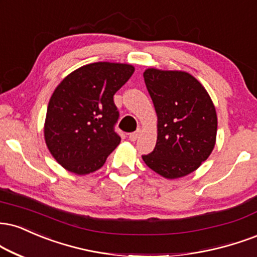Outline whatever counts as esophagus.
Here are the masks:
<instances>
[{
  "instance_id": "obj_1",
  "label": "esophagus",
  "mask_w": 257,
  "mask_h": 257,
  "mask_svg": "<svg viewBox=\"0 0 257 257\" xmlns=\"http://www.w3.org/2000/svg\"><path fill=\"white\" fill-rule=\"evenodd\" d=\"M140 134H141V131L140 129H138L137 132H134V133H131V134L128 135L129 137V140L131 141H137L138 140V138L140 137Z\"/></svg>"
}]
</instances>
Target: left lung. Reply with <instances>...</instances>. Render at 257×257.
Returning a JSON list of instances; mask_svg holds the SVG:
<instances>
[{"instance_id": "1", "label": "left lung", "mask_w": 257, "mask_h": 257, "mask_svg": "<svg viewBox=\"0 0 257 257\" xmlns=\"http://www.w3.org/2000/svg\"><path fill=\"white\" fill-rule=\"evenodd\" d=\"M144 79L158 116V138L142 159L165 178L189 175L214 148L218 120L212 99L185 72L150 68Z\"/></svg>"}]
</instances>
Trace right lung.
<instances>
[{
	"instance_id": "right-lung-1",
	"label": "right lung",
	"mask_w": 257,
	"mask_h": 257,
	"mask_svg": "<svg viewBox=\"0 0 257 257\" xmlns=\"http://www.w3.org/2000/svg\"><path fill=\"white\" fill-rule=\"evenodd\" d=\"M134 73L131 64L97 62L66 76L52 93L44 125L46 146L68 171L87 175L118 146L113 95Z\"/></svg>"
}]
</instances>
